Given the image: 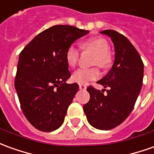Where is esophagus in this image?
I'll return each mask as SVG.
<instances>
[{
  "label": "esophagus",
  "mask_w": 154,
  "mask_h": 154,
  "mask_svg": "<svg viewBox=\"0 0 154 154\" xmlns=\"http://www.w3.org/2000/svg\"><path fill=\"white\" fill-rule=\"evenodd\" d=\"M79 88H80L81 90H85L87 88V86L84 84H80L79 85Z\"/></svg>",
  "instance_id": "obj_1"
}]
</instances>
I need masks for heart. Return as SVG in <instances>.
<instances>
[{"label":"heart","instance_id":"obj_1","mask_svg":"<svg viewBox=\"0 0 154 154\" xmlns=\"http://www.w3.org/2000/svg\"><path fill=\"white\" fill-rule=\"evenodd\" d=\"M81 49L83 51H91L94 54L92 62V65H97L103 69H106L110 66L112 62L109 54L110 47L105 39L96 37L87 40L81 44ZM65 58L66 64L70 67H74L77 65L79 58V50L77 47L71 46L66 51ZM99 77V69L97 66H94L88 69L81 68L77 70L72 74V80L78 84H88L89 82L97 80Z\"/></svg>","mask_w":154,"mask_h":154}]
</instances>
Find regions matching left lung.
<instances>
[{
  "instance_id": "obj_1",
  "label": "left lung",
  "mask_w": 154,
  "mask_h": 154,
  "mask_svg": "<svg viewBox=\"0 0 154 154\" xmlns=\"http://www.w3.org/2000/svg\"><path fill=\"white\" fill-rule=\"evenodd\" d=\"M114 44L115 59L108 73L97 82L109 88L104 95L89 86L90 100L83 106L88 122L97 129L110 130L120 125L134 107L143 85V62L126 36L113 30L101 32ZM106 91V89H104Z\"/></svg>"
}]
</instances>
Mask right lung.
<instances>
[{
  "instance_id": "1",
  "label": "right lung",
  "mask_w": 154,
  "mask_h": 154,
  "mask_svg": "<svg viewBox=\"0 0 154 154\" xmlns=\"http://www.w3.org/2000/svg\"><path fill=\"white\" fill-rule=\"evenodd\" d=\"M85 31L57 25L39 33L19 55L15 88L21 110L36 129L51 132L64 122L66 111L78 91L71 77L65 55Z\"/></svg>"
}]
</instances>
